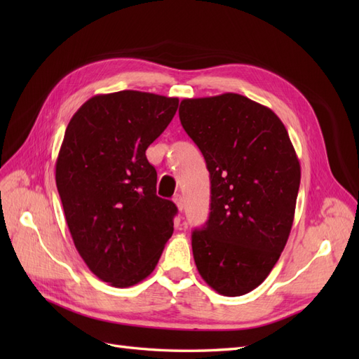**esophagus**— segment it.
I'll list each match as a JSON object with an SVG mask.
<instances>
[{"instance_id": "1", "label": "esophagus", "mask_w": 359, "mask_h": 359, "mask_svg": "<svg viewBox=\"0 0 359 359\" xmlns=\"http://www.w3.org/2000/svg\"><path fill=\"white\" fill-rule=\"evenodd\" d=\"M173 202H175L177 208H178L180 211H182V210H184V201H182V196H181V194H175V196H173Z\"/></svg>"}]
</instances>
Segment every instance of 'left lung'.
<instances>
[{"label": "left lung", "mask_w": 359, "mask_h": 359, "mask_svg": "<svg viewBox=\"0 0 359 359\" xmlns=\"http://www.w3.org/2000/svg\"><path fill=\"white\" fill-rule=\"evenodd\" d=\"M180 119L211 180L208 222L191 235L194 264L220 295H245L287 243L301 181L295 148L281 119L241 94L184 99Z\"/></svg>", "instance_id": "8db88e82"}]
</instances>
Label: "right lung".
Segmentation results:
<instances>
[{"label": "right lung", "instance_id": "add662e5", "mask_svg": "<svg viewBox=\"0 0 359 359\" xmlns=\"http://www.w3.org/2000/svg\"><path fill=\"white\" fill-rule=\"evenodd\" d=\"M177 97L99 94L72 116L55 181L76 250L94 276L130 287L153 273L173 232L177 206L156 194L145 151L178 109Z\"/></svg>", "mask_w": 359, "mask_h": 359}]
</instances>
